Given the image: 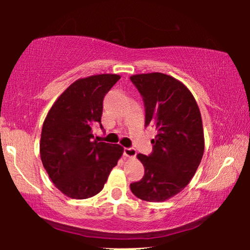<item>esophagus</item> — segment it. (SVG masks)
<instances>
[{"label": "esophagus", "mask_w": 250, "mask_h": 250, "mask_svg": "<svg viewBox=\"0 0 250 250\" xmlns=\"http://www.w3.org/2000/svg\"><path fill=\"white\" fill-rule=\"evenodd\" d=\"M124 156L128 157V158H135L136 150L133 148H125L124 149Z\"/></svg>", "instance_id": "34e87169"}]
</instances>
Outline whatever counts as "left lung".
Segmentation results:
<instances>
[{
    "instance_id": "left-lung-1",
    "label": "left lung",
    "mask_w": 250,
    "mask_h": 250,
    "mask_svg": "<svg viewBox=\"0 0 250 250\" xmlns=\"http://www.w3.org/2000/svg\"><path fill=\"white\" fill-rule=\"evenodd\" d=\"M131 81L145 101L146 126H155L157 135L151 140V155L136 156L145 166V176L129 187L139 199L162 203L189 184L203 158L200 110L189 88L169 75L138 74Z\"/></svg>"
}]
</instances>
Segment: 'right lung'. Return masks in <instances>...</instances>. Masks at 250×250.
Returning <instances> with one entry per match:
<instances>
[{"label": "right lung", "mask_w": 250, "mask_h": 250, "mask_svg": "<svg viewBox=\"0 0 250 250\" xmlns=\"http://www.w3.org/2000/svg\"><path fill=\"white\" fill-rule=\"evenodd\" d=\"M121 76L100 74L70 84L47 112L41 134L43 166L56 188L73 199H87L104 189L124 148L98 142L104 98Z\"/></svg>", "instance_id": "add662e5"}]
</instances>
